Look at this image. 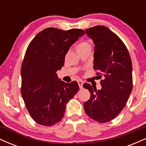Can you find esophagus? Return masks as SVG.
Returning a JSON list of instances; mask_svg holds the SVG:
<instances>
[{
  "mask_svg": "<svg viewBox=\"0 0 146 146\" xmlns=\"http://www.w3.org/2000/svg\"><path fill=\"white\" fill-rule=\"evenodd\" d=\"M78 82L79 87H80V89H82V88H83V82L81 81V80H79Z\"/></svg>",
  "mask_w": 146,
  "mask_h": 146,
  "instance_id": "34e87169",
  "label": "esophagus"
}]
</instances>
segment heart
<instances>
[{
  "mask_svg": "<svg viewBox=\"0 0 146 146\" xmlns=\"http://www.w3.org/2000/svg\"><path fill=\"white\" fill-rule=\"evenodd\" d=\"M88 48H91V45H90L89 41L86 40L80 42L77 46L78 50H84L88 49Z\"/></svg>",
  "mask_w": 146,
  "mask_h": 146,
  "instance_id": "b5f03b06",
  "label": "heart"
}]
</instances>
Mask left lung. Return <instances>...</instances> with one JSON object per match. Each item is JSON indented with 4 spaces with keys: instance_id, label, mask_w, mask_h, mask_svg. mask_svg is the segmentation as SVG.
Masks as SVG:
<instances>
[{
    "instance_id": "obj_1",
    "label": "left lung",
    "mask_w": 146,
    "mask_h": 146,
    "mask_svg": "<svg viewBox=\"0 0 146 146\" xmlns=\"http://www.w3.org/2000/svg\"><path fill=\"white\" fill-rule=\"evenodd\" d=\"M85 32L95 43L94 68L101 90L90 84L83 86L89 90L90 99L84 103L86 115L99 123L111 121L124 108L132 90V61L123 41L105 26H95Z\"/></svg>"
}]
</instances>
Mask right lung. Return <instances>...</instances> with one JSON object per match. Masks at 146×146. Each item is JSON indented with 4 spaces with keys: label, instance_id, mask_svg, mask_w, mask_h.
I'll use <instances>...</instances> for the list:
<instances>
[{
    "label": "right lung",
    "instance_id": "add662e5",
    "mask_svg": "<svg viewBox=\"0 0 146 146\" xmlns=\"http://www.w3.org/2000/svg\"><path fill=\"white\" fill-rule=\"evenodd\" d=\"M84 35L80 29L46 28L29 43L21 66V95L36 123L51 126L64 115L67 102L79 90L77 82L60 81L56 72L64 64L70 46Z\"/></svg>",
    "mask_w": 146,
    "mask_h": 146
}]
</instances>
